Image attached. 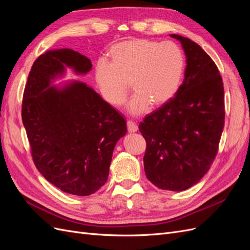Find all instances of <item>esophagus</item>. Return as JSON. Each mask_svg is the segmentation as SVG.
Wrapping results in <instances>:
<instances>
[{"label": "esophagus", "mask_w": 250, "mask_h": 250, "mask_svg": "<svg viewBox=\"0 0 250 250\" xmlns=\"http://www.w3.org/2000/svg\"><path fill=\"white\" fill-rule=\"evenodd\" d=\"M127 129H128V132H137L138 131V129H139V127H138V125L135 124L133 121H128L127 122Z\"/></svg>", "instance_id": "obj_1"}]
</instances>
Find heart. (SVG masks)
Listing matches in <instances>:
<instances>
[{"instance_id":"1","label":"heart","mask_w":250,"mask_h":250,"mask_svg":"<svg viewBox=\"0 0 250 250\" xmlns=\"http://www.w3.org/2000/svg\"><path fill=\"white\" fill-rule=\"evenodd\" d=\"M185 70V55L176 43L133 39L113 44L108 62L96 64L95 80L103 99L115 107L125 102L130 83L134 94L127 110L140 116L151 104L161 106L176 95Z\"/></svg>"}]
</instances>
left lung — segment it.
<instances>
[{
	"label": "left lung",
	"mask_w": 250,
	"mask_h": 250,
	"mask_svg": "<svg viewBox=\"0 0 250 250\" xmlns=\"http://www.w3.org/2000/svg\"><path fill=\"white\" fill-rule=\"evenodd\" d=\"M170 36L185 51L184 82L139 129L147 143V178L162 190L180 192L197 184L215 160L224 126V87L217 65L198 43Z\"/></svg>",
	"instance_id": "obj_1"
}]
</instances>
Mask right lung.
Segmentation results:
<instances>
[{"mask_svg":"<svg viewBox=\"0 0 250 250\" xmlns=\"http://www.w3.org/2000/svg\"><path fill=\"white\" fill-rule=\"evenodd\" d=\"M66 69L86 75L90 60L69 48L35 60L22 97L21 119L36 168L62 192L88 196L106 183L113 149L127 132L122 115Z\"/></svg>","mask_w":250,"mask_h":250,"instance_id":"obj_1","label":"right lung"}]
</instances>
